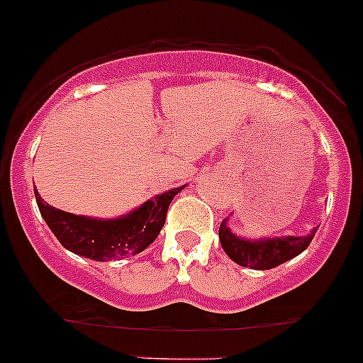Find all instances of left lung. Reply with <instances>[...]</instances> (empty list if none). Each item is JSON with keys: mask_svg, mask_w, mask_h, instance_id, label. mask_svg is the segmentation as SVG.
Wrapping results in <instances>:
<instances>
[{"mask_svg": "<svg viewBox=\"0 0 363 363\" xmlns=\"http://www.w3.org/2000/svg\"><path fill=\"white\" fill-rule=\"evenodd\" d=\"M229 217L218 227L220 245L227 257L241 267L255 270H269L298 257L308 248L317 229L306 236H277V238H245L230 230Z\"/></svg>", "mask_w": 363, "mask_h": 363, "instance_id": "obj_1", "label": "left lung"}]
</instances>
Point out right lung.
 Segmentation results:
<instances>
[{
  "label": "right lung",
  "instance_id": "obj_1",
  "mask_svg": "<svg viewBox=\"0 0 363 363\" xmlns=\"http://www.w3.org/2000/svg\"><path fill=\"white\" fill-rule=\"evenodd\" d=\"M186 188L157 194L129 213L115 218L75 215L55 208L34 189L39 212L51 233L69 252L96 262L121 260L141 253L157 240L174 196Z\"/></svg>",
  "mask_w": 363,
  "mask_h": 363
}]
</instances>
